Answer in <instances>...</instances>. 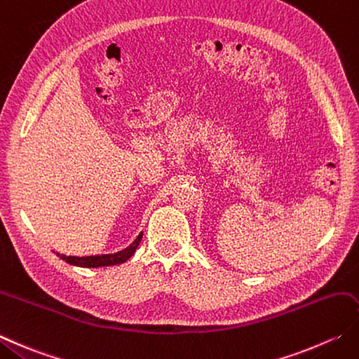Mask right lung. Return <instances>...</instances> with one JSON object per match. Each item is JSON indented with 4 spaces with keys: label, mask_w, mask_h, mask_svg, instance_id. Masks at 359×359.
Listing matches in <instances>:
<instances>
[{
    "label": "right lung",
    "mask_w": 359,
    "mask_h": 359,
    "mask_svg": "<svg viewBox=\"0 0 359 359\" xmlns=\"http://www.w3.org/2000/svg\"><path fill=\"white\" fill-rule=\"evenodd\" d=\"M143 233H140L137 236V240L133 241L129 248H126L124 250L118 252V254H110V255H91V257H67V255H60L62 259H65L67 263L74 264V266H81V268H97V266H111V264H121L133 255V252L137 250L140 241H142Z\"/></svg>",
    "instance_id": "1"
}]
</instances>
